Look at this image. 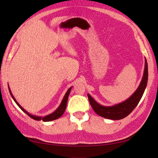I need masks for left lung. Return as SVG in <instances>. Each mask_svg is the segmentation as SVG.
<instances>
[{"instance_id": "8db88e82", "label": "left lung", "mask_w": 158, "mask_h": 158, "mask_svg": "<svg viewBox=\"0 0 158 158\" xmlns=\"http://www.w3.org/2000/svg\"><path fill=\"white\" fill-rule=\"evenodd\" d=\"M145 64L144 75L139 88H137L135 92L125 101L113 106H105L100 105V104L96 102V100L89 94H88V97L90 105H91L92 109L96 113L106 119L119 120L128 115L136 108V106L138 105L140 100L142 98L144 92H145L147 80H148V66H147L146 58L145 59Z\"/></svg>"}]
</instances>
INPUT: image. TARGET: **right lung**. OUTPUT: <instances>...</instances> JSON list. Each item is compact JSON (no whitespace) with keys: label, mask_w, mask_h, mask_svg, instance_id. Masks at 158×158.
<instances>
[{"label":"right lung","mask_w":158,"mask_h":158,"mask_svg":"<svg viewBox=\"0 0 158 158\" xmlns=\"http://www.w3.org/2000/svg\"><path fill=\"white\" fill-rule=\"evenodd\" d=\"M8 88H9V93L10 94H11L12 98L13 99V100H14L15 102L18 105V106L19 107L20 109H21L23 112H24L25 113L27 114V115L30 117H31V118H32L33 119L35 120H36V121H39V120H43V122H50V121H53V120H55V119H58L59 117H61L63 113H64L65 110H66V105H67V100H68V98H69V94H70V90H71V88L72 87H70V88L67 90L66 93L65 94L64 96V98L62 100V102L61 104H60V106L58 107V109H57L54 112H53L52 113L49 114V115H46L45 117H39V116H35V115H31V114H30L28 112L26 111V110L22 108V107L19 105V104L17 102V100H15V98H14V96H13V95L12 94V93L11 92V90H10V88L9 87L8 85Z\"/></svg>","instance_id":"1"}]
</instances>
